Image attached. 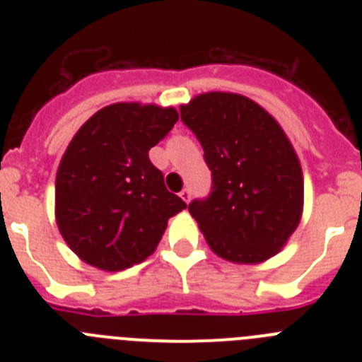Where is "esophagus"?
Wrapping results in <instances>:
<instances>
[{"instance_id":"esophagus-1","label":"esophagus","mask_w":362,"mask_h":362,"mask_svg":"<svg viewBox=\"0 0 362 362\" xmlns=\"http://www.w3.org/2000/svg\"><path fill=\"white\" fill-rule=\"evenodd\" d=\"M179 196H181V199H183L185 203H190V199H192V192H190V188H185V190L179 192Z\"/></svg>"}]
</instances>
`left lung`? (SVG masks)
I'll return each instance as SVG.
<instances>
[{"instance_id":"left-lung-1","label":"left lung","mask_w":362,"mask_h":362,"mask_svg":"<svg viewBox=\"0 0 362 362\" xmlns=\"http://www.w3.org/2000/svg\"><path fill=\"white\" fill-rule=\"evenodd\" d=\"M179 110L212 170L210 196L192 201L188 212L214 254L239 264L279 254L305 204L303 168L281 124L232 92H204Z\"/></svg>"}]
</instances>
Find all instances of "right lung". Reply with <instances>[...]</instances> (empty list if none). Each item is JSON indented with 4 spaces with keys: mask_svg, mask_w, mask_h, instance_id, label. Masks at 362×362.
<instances>
[{
    "mask_svg": "<svg viewBox=\"0 0 362 362\" xmlns=\"http://www.w3.org/2000/svg\"><path fill=\"white\" fill-rule=\"evenodd\" d=\"M177 119L174 107L114 103L72 137L56 174V223L86 264L119 272L143 263L187 209L148 159Z\"/></svg>",
    "mask_w": 362,
    "mask_h": 362,
    "instance_id": "1",
    "label": "right lung"
}]
</instances>
